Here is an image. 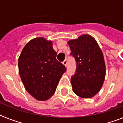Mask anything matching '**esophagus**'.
I'll list each match as a JSON object with an SVG mask.
<instances>
[{
	"label": "esophagus",
	"instance_id": "1",
	"mask_svg": "<svg viewBox=\"0 0 123 123\" xmlns=\"http://www.w3.org/2000/svg\"><path fill=\"white\" fill-rule=\"evenodd\" d=\"M62 64L64 65L65 66H67V64H68V61H67L66 59H65L63 62H62Z\"/></svg>",
	"mask_w": 123,
	"mask_h": 123
}]
</instances>
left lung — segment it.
Returning <instances> with one entry per match:
<instances>
[{
  "label": "left lung",
  "instance_id": "obj_1",
  "mask_svg": "<svg viewBox=\"0 0 123 123\" xmlns=\"http://www.w3.org/2000/svg\"><path fill=\"white\" fill-rule=\"evenodd\" d=\"M75 59V74L71 76L73 90L82 98H90L101 88L106 75L104 57L99 46L92 36L82 35L68 42Z\"/></svg>",
  "mask_w": 123,
  "mask_h": 123
}]
</instances>
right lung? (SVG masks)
Returning <instances> with one entry per match:
<instances>
[{
	"mask_svg": "<svg viewBox=\"0 0 123 123\" xmlns=\"http://www.w3.org/2000/svg\"><path fill=\"white\" fill-rule=\"evenodd\" d=\"M51 41L43 37L32 39L22 50L18 58L19 74L25 88L39 101L54 94L66 68L56 59Z\"/></svg>",
	"mask_w": 123,
	"mask_h": 123,
	"instance_id": "1",
	"label": "right lung"
}]
</instances>
